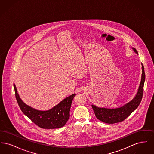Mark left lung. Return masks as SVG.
<instances>
[{
  "label": "left lung",
  "instance_id": "obj_1",
  "mask_svg": "<svg viewBox=\"0 0 154 154\" xmlns=\"http://www.w3.org/2000/svg\"><path fill=\"white\" fill-rule=\"evenodd\" d=\"M133 50L138 54L137 50L133 48ZM142 65V75L137 94L131 102L125 104L123 107L115 109H109L106 108H100L95 106L92 105V107L95 112L96 117L99 120L107 124H115L124 121L128 117L133 111L136 110L139 106L143 95L144 84L145 81L146 75L144 68L143 63Z\"/></svg>",
  "mask_w": 154,
  "mask_h": 154
}]
</instances>
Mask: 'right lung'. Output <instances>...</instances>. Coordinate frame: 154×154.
I'll use <instances>...</instances> for the list:
<instances>
[{
	"label": "right lung",
	"mask_w": 154,
	"mask_h": 154,
	"mask_svg": "<svg viewBox=\"0 0 154 154\" xmlns=\"http://www.w3.org/2000/svg\"><path fill=\"white\" fill-rule=\"evenodd\" d=\"M15 96L22 112L40 128L56 129L63 126L70 117V110L75 94L66 97L58 105L48 111L36 110L25 104L17 93L14 84Z\"/></svg>",
	"instance_id": "add662e5"
}]
</instances>
